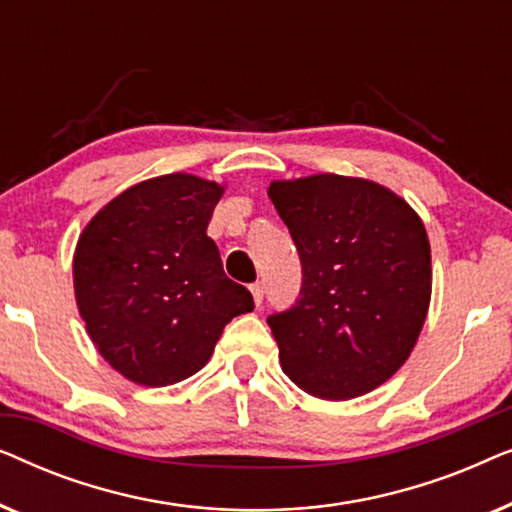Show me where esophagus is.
Segmentation results:
<instances>
[{
  "label": "esophagus",
  "mask_w": 512,
  "mask_h": 512,
  "mask_svg": "<svg viewBox=\"0 0 512 512\" xmlns=\"http://www.w3.org/2000/svg\"><path fill=\"white\" fill-rule=\"evenodd\" d=\"M251 296H254V303H256V307H261V303H263V296H265L263 282L251 284Z\"/></svg>",
  "instance_id": "obj_1"
}]
</instances>
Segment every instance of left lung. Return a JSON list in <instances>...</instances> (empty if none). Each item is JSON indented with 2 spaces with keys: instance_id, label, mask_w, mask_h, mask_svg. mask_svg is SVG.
I'll return each instance as SVG.
<instances>
[{
  "instance_id": "left-lung-1",
  "label": "left lung",
  "mask_w": 512,
  "mask_h": 512,
  "mask_svg": "<svg viewBox=\"0 0 512 512\" xmlns=\"http://www.w3.org/2000/svg\"><path fill=\"white\" fill-rule=\"evenodd\" d=\"M268 195L296 242L303 284L270 314L284 375L342 401L387 382L408 359L431 298V247L405 200L375 181L314 174Z\"/></svg>"
}]
</instances>
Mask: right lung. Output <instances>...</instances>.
<instances>
[{"mask_svg": "<svg viewBox=\"0 0 512 512\" xmlns=\"http://www.w3.org/2000/svg\"><path fill=\"white\" fill-rule=\"evenodd\" d=\"M221 193L193 174L142 181L79 237V312L100 354L132 382L167 387L198 373L228 321L254 310L207 237Z\"/></svg>", "mask_w": 512, "mask_h": 512, "instance_id": "right-lung-1", "label": "right lung"}]
</instances>
